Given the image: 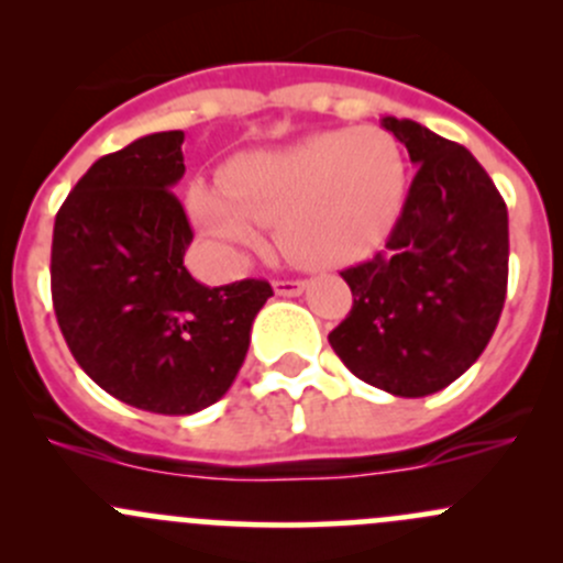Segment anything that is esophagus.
<instances>
[{"mask_svg":"<svg viewBox=\"0 0 563 563\" xmlns=\"http://www.w3.org/2000/svg\"><path fill=\"white\" fill-rule=\"evenodd\" d=\"M272 286H275V294H280V297H299L305 291V280H275Z\"/></svg>","mask_w":563,"mask_h":563,"instance_id":"esophagus-1","label":"esophagus"}]
</instances>
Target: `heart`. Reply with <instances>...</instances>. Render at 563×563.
Segmentation results:
<instances>
[{
  "label": "heart",
  "instance_id": "1",
  "mask_svg": "<svg viewBox=\"0 0 563 563\" xmlns=\"http://www.w3.org/2000/svg\"><path fill=\"white\" fill-rule=\"evenodd\" d=\"M406 155L382 128L321 130L277 150L242 152L223 181H196L187 207L229 253L255 247L277 225V245L302 266H332L371 247L400 209Z\"/></svg>",
  "mask_w": 563,
  "mask_h": 563
}]
</instances>
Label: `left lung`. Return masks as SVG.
Here are the masks:
<instances>
[{
	"label": "left lung",
	"mask_w": 563,
	"mask_h": 563,
	"mask_svg": "<svg viewBox=\"0 0 563 563\" xmlns=\"http://www.w3.org/2000/svg\"><path fill=\"white\" fill-rule=\"evenodd\" d=\"M384 128L417 166L387 250L340 272L351 313L334 354L371 387L424 397L450 387L490 343L507 299V203L465 146L411 119Z\"/></svg>",
	"instance_id": "1"
}]
</instances>
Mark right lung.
<instances>
[{
    "instance_id": "right-lung-1",
    "label": "right lung",
    "mask_w": 563,
    "mask_h": 563,
    "mask_svg": "<svg viewBox=\"0 0 563 563\" xmlns=\"http://www.w3.org/2000/svg\"><path fill=\"white\" fill-rule=\"evenodd\" d=\"M181 130L100 157L56 212L51 297L67 349L108 395L187 417L229 391L266 280L209 288L187 272L192 229L172 187Z\"/></svg>"
}]
</instances>
